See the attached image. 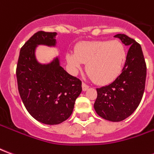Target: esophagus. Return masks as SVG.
<instances>
[{
	"instance_id": "34e87169",
	"label": "esophagus",
	"mask_w": 154,
	"mask_h": 154,
	"mask_svg": "<svg viewBox=\"0 0 154 154\" xmlns=\"http://www.w3.org/2000/svg\"><path fill=\"white\" fill-rule=\"evenodd\" d=\"M82 91H86L89 88V87H88L87 85H86L85 83L82 84Z\"/></svg>"
}]
</instances>
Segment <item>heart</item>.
I'll use <instances>...</instances> for the list:
<instances>
[{"instance_id": "1", "label": "heart", "mask_w": 154, "mask_h": 154, "mask_svg": "<svg viewBox=\"0 0 154 154\" xmlns=\"http://www.w3.org/2000/svg\"><path fill=\"white\" fill-rule=\"evenodd\" d=\"M127 58L126 48L119 40H97L82 42L66 56L67 63L72 73L86 70L97 85H107L117 78Z\"/></svg>"}]
</instances>
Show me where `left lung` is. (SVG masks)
Returning <instances> with one entry per match:
<instances>
[{
    "label": "left lung",
    "mask_w": 154,
    "mask_h": 154,
    "mask_svg": "<svg viewBox=\"0 0 154 154\" xmlns=\"http://www.w3.org/2000/svg\"><path fill=\"white\" fill-rule=\"evenodd\" d=\"M129 49L122 72L107 86L97 88L94 109L98 116L119 122L131 116L139 106L145 88L147 68L142 48L127 35H115Z\"/></svg>",
    "instance_id": "8db88e82"
}]
</instances>
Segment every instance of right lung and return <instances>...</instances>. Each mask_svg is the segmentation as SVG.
Returning <instances> with one entry per match:
<instances>
[{"mask_svg": "<svg viewBox=\"0 0 154 154\" xmlns=\"http://www.w3.org/2000/svg\"><path fill=\"white\" fill-rule=\"evenodd\" d=\"M57 33L38 31L20 48L16 77L20 98L26 110L38 122L58 125L72 113L82 92V82L60 66L59 57L45 64L35 55L38 45L55 47Z\"/></svg>", "mask_w": 154, "mask_h": 154, "instance_id": "1", "label": "right lung"}]
</instances>
